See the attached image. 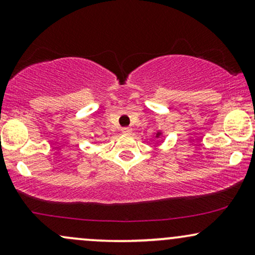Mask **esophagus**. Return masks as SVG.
Here are the masks:
<instances>
[{
  "label": "esophagus",
  "mask_w": 255,
  "mask_h": 255,
  "mask_svg": "<svg viewBox=\"0 0 255 255\" xmlns=\"http://www.w3.org/2000/svg\"><path fill=\"white\" fill-rule=\"evenodd\" d=\"M121 131L124 134H130L131 133V129H130V128H128V127H125V128H122Z\"/></svg>",
  "instance_id": "esophagus-1"
}]
</instances>
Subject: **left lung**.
<instances>
[{"mask_svg": "<svg viewBox=\"0 0 255 255\" xmlns=\"http://www.w3.org/2000/svg\"><path fill=\"white\" fill-rule=\"evenodd\" d=\"M156 136H159V133H158V134H157V135H156Z\"/></svg>", "mask_w": 255, "mask_h": 255, "instance_id": "left-lung-1", "label": "left lung"}]
</instances>
